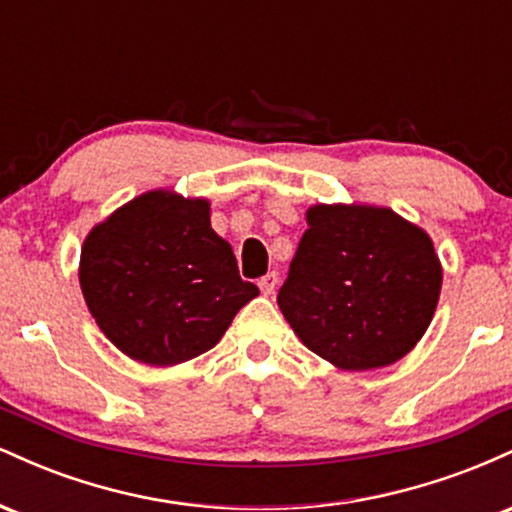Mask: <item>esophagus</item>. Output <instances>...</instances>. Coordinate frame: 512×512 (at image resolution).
<instances>
[{"label":"esophagus","instance_id":"esophagus-1","mask_svg":"<svg viewBox=\"0 0 512 512\" xmlns=\"http://www.w3.org/2000/svg\"><path fill=\"white\" fill-rule=\"evenodd\" d=\"M276 284H279V274H276V272L264 274L262 279L257 281V286H260V291L264 293V296H272V293L276 291Z\"/></svg>","mask_w":512,"mask_h":512}]
</instances>
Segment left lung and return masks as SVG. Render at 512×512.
<instances>
[{
    "label": "left lung",
    "mask_w": 512,
    "mask_h": 512,
    "mask_svg": "<svg viewBox=\"0 0 512 512\" xmlns=\"http://www.w3.org/2000/svg\"><path fill=\"white\" fill-rule=\"evenodd\" d=\"M443 269L392 209L317 204L276 303L301 342L344 370L390 366L424 337Z\"/></svg>",
    "instance_id": "8db88e82"
}]
</instances>
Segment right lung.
Returning a JSON list of instances; mask_svg holds the SVG:
<instances>
[{"mask_svg": "<svg viewBox=\"0 0 512 512\" xmlns=\"http://www.w3.org/2000/svg\"><path fill=\"white\" fill-rule=\"evenodd\" d=\"M81 291L105 337L134 361L173 366L223 337L260 293L243 281L209 202L156 190L132 199L88 233Z\"/></svg>", "mask_w": 512, "mask_h": 512, "instance_id": "right-lung-1", "label": "right lung"}]
</instances>
